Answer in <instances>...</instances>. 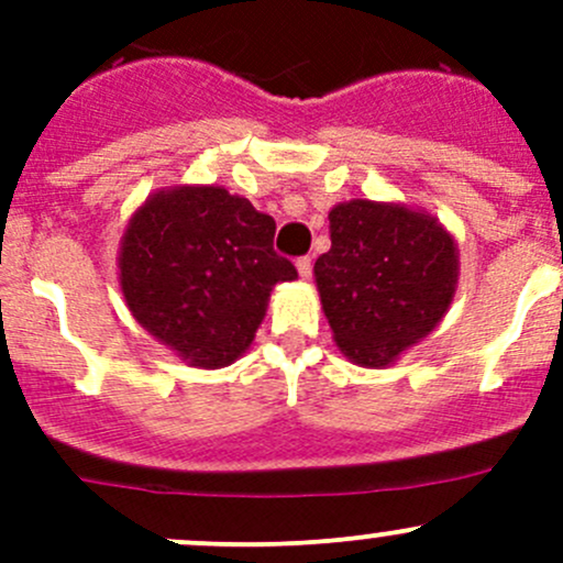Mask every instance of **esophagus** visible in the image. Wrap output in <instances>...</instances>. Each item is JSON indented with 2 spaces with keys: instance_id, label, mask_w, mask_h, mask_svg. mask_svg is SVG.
Instances as JSON below:
<instances>
[{
  "instance_id": "obj_1",
  "label": "esophagus",
  "mask_w": 563,
  "mask_h": 563,
  "mask_svg": "<svg viewBox=\"0 0 563 563\" xmlns=\"http://www.w3.org/2000/svg\"><path fill=\"white\" fill-rule=\"evenodd\" d=\"M297 269L302 280H310V277H313V258H310V255H302V258L297 261Z\"/></svg>"
}]
</instances>
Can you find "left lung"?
Returning a JSON list of instances; mask_svg holds the SVG:
<instances>
[{
  "label": "left lung",
  "instance_id": "obj_1",
  "mask_svg": "<svg viewBox=\"0 0 563 563\" xmlns=\"http://www.w3.org/2000/svg\"><path fill=\"white\" fill-rule=\"evenodd\" d=\"M329 240L313 275L340 354L373 371L395 365L455 299V236L422 209L351 198L329 212Z\"/></svg>",
  "mask_w": 563,
  "mask_h": 563
}]
</instances>
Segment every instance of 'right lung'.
<instances>
[{
	"instance_id": "add662e5",
	"label": "right lung",
	"mask_w": 563,
	"mask_h": 563,
	"mask_svg": "<svg viewBox=\"0 0 563 563\" xmlns=\"http://www.w3.org/2000/svg\"><path fill=\"white\" fill-rule=\"evenodd\" d=\"M275 220L218 185L155 190L119 242V286L135 321L203 371L240 360L277 283L297 280L275 253Z\"/></svg>"
}]
</instances>
